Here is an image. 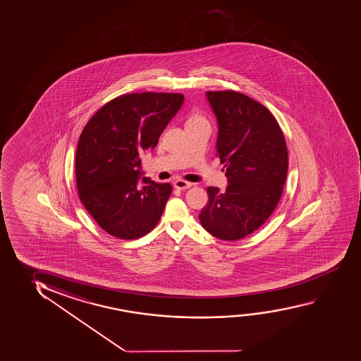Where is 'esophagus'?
<instances>
[{"instance_id": "esophagus-1", "label": "esophagus", "mask_w": 361, "mask_h": 361, "mask_svg": "<svg viewBox=\"0 0 361 361\" xmlns=\"http://www.w3.org/2000/svg\"><path fill=\"white\" fill-rule=\"evenodd\" d=\"M173 185L174 188H177V189H188V188L192 187V184L190 182L184 180V179H177V180L173 183Z\"/></svg>"}]
</instances>
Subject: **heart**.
I'll return each instance as SVG.
<instances>
[{"instance_id":"heart-1","label":"heart","mask_w":361,"mask_h":361,"mask_svg":"<svg viewBox=\"0 0 361 361\" xmlns=\"http://www.w3.org/2000/svg\"><path fill=\"white\" fill-rule=\"evenodd\" d=\"M205 121L204 118H202V116H192L190 119H189V121Z\"/></svg>"}]
</instances>
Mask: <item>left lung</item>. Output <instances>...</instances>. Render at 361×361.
I'll return each instance as SVG.
<instances>
[{
	"label": "left lung",
	"instance_id": "obj_1",
	"mask_svg": "<svg viewBox=\"0 0 361 361\" xmlns=\"http://www.w3.org/2000/svg\"><path fill=\"white\" fill-rule=\"evenodd\" d=\"M219 123L217 156L226 167L225 190L207 187L202 226L224 240L257 231L274 212L288 174L283 133L268 108L240 92L209 91Z\"/></svg>",
	"mask_w": 361,
	"mask_h": 361
}]
</instances>
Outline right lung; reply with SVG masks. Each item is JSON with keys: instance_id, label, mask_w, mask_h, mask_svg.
<instances>
[{"instance_id": "1", "label": "right lung", "mask_w": 361, "mask_h": 361, "mask_svg": "<svg viewBox=\"0 0 361 361\" xmlns=\"http://www.w3.org/2000/svg\"><path fill=\"white\" fill-rule=\"evenodd\" d=\"M183 101L182 93L123 94L82 130L75 159L78 195L106 233L136 240L159 224L172 185L140 179V154L156 147Z\"/></svg>"}]
</instances>
